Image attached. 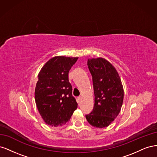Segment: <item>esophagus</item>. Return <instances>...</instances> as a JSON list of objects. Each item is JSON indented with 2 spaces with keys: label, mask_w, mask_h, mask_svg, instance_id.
<instances>
[{
  "label": "esophagus",
  "mask_w": 157,
  "mask_h": 157,
  "mask_svg": "<svg viewBox=\"0 0 157 157\" xmlns=\"http://www.w3.org/2000/svg\"><path fill=\"white\" fill-rule=\"evenodd\" d=\"M81 99H82V97L81 96H79V97H78L77 98V101L78 103H79L80 101H81Z\"/></svg>",
  "instance_id": "esophagus-1"
}]
</instances>
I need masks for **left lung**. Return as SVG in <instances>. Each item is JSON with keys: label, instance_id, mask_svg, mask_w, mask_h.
I'll use <instances>...</instances> for the list:
<instances>
[{"label": "left lung", "instance_id": "left-lung-1", "mask_svg": "<svg viewBox=\"0 0 157 157\" xmlns=\"http://www.w3.org/2000/svg\"><path fill=\"white\" fill-rule=\"evenodd\" d=\"M92 76L95 96L93 111L86 115L90 125L107 127L119 114L124 99V89L115 67L103 58L88 59Z\"/></svg>", "mask_w": 157, "mask_h": 157}]
</instances>
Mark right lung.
Listing matches in <instances>:
<instances>
[{
	"label": "right lung",
	"instance_id": "obj_1",
	"mask_svg": "<svg viewBox=\"0 0 157 157\" xmlns=\"http://www.w3.org/2000/svg\"><path fill=\"white\" fill-rule=\"evenodd\" d=\"M78 57L55 56L49 59L38 75L35 90L36 105L42 119L51 126L67 123L77 108L72 96L69 72Z\"/></svg>",
	"mask_w": 157,
	"mask_h": 157
}]
</instances>
